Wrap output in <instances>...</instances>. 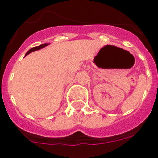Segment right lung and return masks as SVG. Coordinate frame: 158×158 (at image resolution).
Listing matches in <instances>:
<instances>
[{"mask_svg":"<svg viewBox=\"0 0 158 158\" xmlns=\"http://www.w3.org/2000/svg\"><path fill=\"white\" fill-rule=\"evenodd\" d=\"M49 44H50V43H43V44H41V45L38 46V47H33V48L30 49V50H29V51H27V53H26V54H25V56H27V54H30V53L33 52V51H38V50H40V49L43 48V47H47V46H48ZM25 56H24V57H25Z\"/></svg>","mask_w":158,"mask_h":158,"instance_id":"right-lung-1","label":"right lung"}]
</instances>
